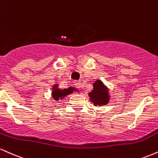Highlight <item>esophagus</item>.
Segmentation results:
<instances>
[{"label":"esophagus","instance_id":"obj_1","mask_svg":"<svg viewBox=\"0 0 158 158\" xmlns=\"http://www.w3.org/2000/svg\"><path fill=\"white\" fill-rule=\"evenodd\" d=\"M76 85V87H77V88H79V89H81V83L80 81H75V84H74Z\"/></svg>","mask_w":158,"mask_h":158}]
</instances>
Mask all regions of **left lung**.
<instances>
[{"mask_svg": "<svg viewBox=\"0 0 158 158\" xmlns=\"http://www.w3.org/2000/svg\"><path fill=\"white\" fill-rule=\"evenodd\" d=\"M93 87V90L88 94L90 101L95 106H102L106 105L109 100V95L108 90L104 86L103 83L101 81L97 80L94 83Z\"/></svg>", "mask_w": 158, "mask_h": 158, "instance_id": "8db88e82", "label": "left lung"}]
</instances>
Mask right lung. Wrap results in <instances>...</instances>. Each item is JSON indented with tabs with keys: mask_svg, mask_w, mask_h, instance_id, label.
<instances>
[{
	"mask_svg": "<svg viewBox=\"0 0 158 158\" xmlns=\"http://www.w3.org/2000/svg\"><path fill=\"white\" fill-rule=\"evenodd\" d=\"M52 90H52V97H53V99H55V100L57 101L59 100V99H64V97H66V96H68L69 94L73 93V90H76V88L70 87V88H67V89L60 90L58 88V85H56L53 86Z\"/></svg>",
	"mask_w": 158,
	"mask_h": 158,
	"instance_id": "1",
	"label": "right lung"
}]
</instances>
